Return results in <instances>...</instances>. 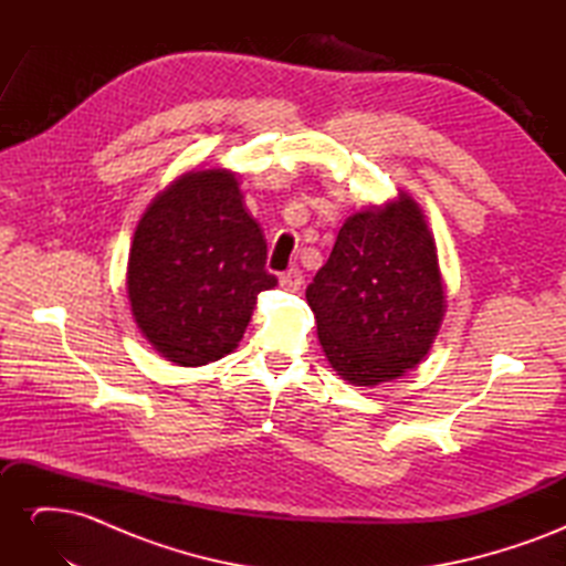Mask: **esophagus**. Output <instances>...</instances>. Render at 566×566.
Returning <instances> with one entry per match:
<instances>
[{
	"label": "esophagus",
	"mask_w": 566,
	"mask_h": 566,
	"mask_svg": "<svg viewBox=\"0 0 566 566\" xmlns=\"http://www.w3.org/2000/svg\"><path fill=\"white\" fill-rule=\"evenodd\" d=\"M302 283H304V276H302L300 269H290L281 276V285L287 290V293H297Z\"/></svg>",
	"instance_id": "esophagus-1"
}]
</instances>
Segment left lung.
<instances>
[{"label":"left lung","mask_w":566,"mask_h":566,"mask_svg":"<svg viewBox=\"0 0 566 566\" xmlns=\"http://www.w3.org/2000/svg\"><path fill=\"white\" fill-rule=\"evenodd\" d=\"M321 347L337 375L373 387L416 368L439 331L443 283L416 200L358 212L306 287Z\"/></svg>","instance_id":"8db88e82"}]
</instances>
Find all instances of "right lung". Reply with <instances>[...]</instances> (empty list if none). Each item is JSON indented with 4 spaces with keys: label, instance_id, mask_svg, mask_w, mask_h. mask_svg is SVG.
I'll return each instance as SVG.
<instances>
[{
    "label": "right lung",
    "instance_id": "obj_1",
    "mask_svg": "<svg viewBox=\"0 0 566 566\" xmlns=\"http://www.w3.org/2000/svg\"><path fill=\"white\" fill-rule=\"evenodd\" d=\"M264 266L266 241L235 175L188 172L134 231L127 293L136 325L167 361H217L238 347L256 295L279 283Z\"/></svg>",
    "mask_w": 566,
    "mask_h": 566
}]
</instances>
